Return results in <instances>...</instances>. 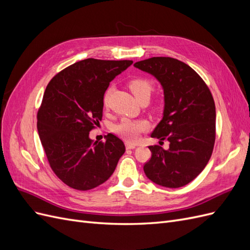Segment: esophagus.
I'll return each instance as SVG.
<instances>
[{
    "label": "esophagus",
    "instance_id": "obj_1",
    "mask_svg": "<svg viewBox=\"0 0 250 250\" xmlns=\"http://www.w3.org/2000/svg\"><path fill=\"white\" fill-rule=\"evenodd\" d=\"M125 145H126L127 149H134L135 146H137V145H134V144H131V143H126Z\"/></svg>",
    "mask_w": 250,
    "mask_h": 250
}]
</instances>
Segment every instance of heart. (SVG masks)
Masks as SVG:
<instances>
[{"instance_id": "obj_1", "label": "heart", "mask_w": 250, "mask_h": 250, "mask_svg": "<svg viewBox=\"0 0 250 250\" xmlns=\"http://www.w3.org/2000/svg\"><path fill=\"white\" fill-rule=\"evenodd\" d=\"M128 87L132 92L134 97L140 101L143 98H148L154 88L153 83L147 78H133L128 82ZM110 96V88L106 89L103 96V105L107 106ZM150 128V122L146 119H122L118 124L113 126V132H116L121 138L127 142H137L143 132H146Z\"/></svg>"}]
</instances>
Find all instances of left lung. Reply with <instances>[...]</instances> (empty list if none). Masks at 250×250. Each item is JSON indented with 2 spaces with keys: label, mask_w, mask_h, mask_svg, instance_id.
Wrapping results in <instances>:
<instances>
[{
  "label": "left lung",
  "mask_w": 250,
  "mask_h": 250,
  "mask_svg": "<svg viewBox=\"0 0 250 250\" xmlns=\"http://www.w3.org/2000/svg\"><path fill=\"white\" fill-rule=\"evenodd\" d=\"M161 82L164 117L151 138L169 142V149L149 146L146 176L166 188L191 183L206 168L216 140V108L207 83L191 66L171 57H152L134 63Z\"/></svg>",
  "instance_id": "obj_1"
}]
</instances>
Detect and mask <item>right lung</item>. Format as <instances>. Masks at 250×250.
<instances>
[{
    "label": "right lung",
    "instance_id": "1",
    "mask_svg": "<svg viewBox=\"0 0 250 250\" xmlns=\"http://www.w3.org/2000/svg\"><path fill=\"white\" fill-rule=\"evenodd\" d=\"M132 62L80 60L56 74L44 90L37 111L40 139L53 172L75 190H92L105 183L125 152L116 135L94 143L88 134L102 120L109 82Z\"/></svg>",
    "mask_w": 250,
    "mask_h": 250
}]
</instances>
